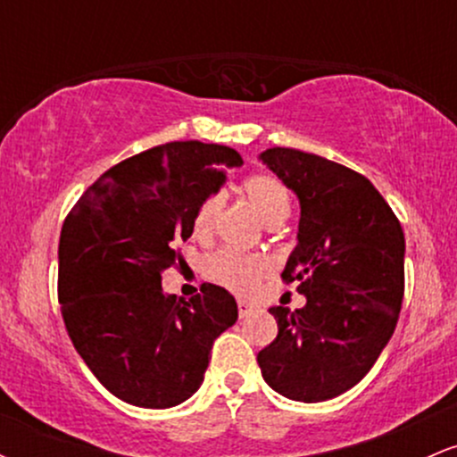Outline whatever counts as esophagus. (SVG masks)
Returning <instances> with one entry per match:
<instances>
[{"instance_id": "obj_1", "label": "esophagus", "mask_w": 457, "mask_h": 457, "mask_svg": "<svg viewBox=\"0 0 457 457\" xmlns=\"http://www.w3.org/2000/svg\"><path fill=\"white\" fill-rule=\"evenodd\" d=\"M253 312H255L253 305H249V303H246V301H238V316L240 318L251 316V313H253Z\"/></svg>"}]
</instances>
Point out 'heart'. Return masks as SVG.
Here are the masks:
<instances>
[{"label":"heart","mask_w":457,"mask_h":457,"mask_svg":"<svg viewBox=\"0 0 457 457\" xmlns=\"http://www.w3.org/2000/svg\"><path fill=\"white\" fill-rule=\"evenodd\" d=\"M243 188L251 206L266 223H281L290 212V193L279 178L270 174H251L245 178ZM221 211V195H208L197 206L193 217V232L199 238L211 236ZM272 264L269 258L258 253H245L238 249H221L206 260V275L221 283L228 290L238 295H249L262 279L270 275Z\"/></svg>","instance_id":"heart-1"}]
</instances>
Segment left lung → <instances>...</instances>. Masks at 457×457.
Returning a JSON list of instances; mask_svg holds the SVG:
<instances>
[{
  "label": "left lung",
  "mask_w": 457,
  "mask_h": 457,
  "mask_svg": "<svg viewBox=\"0 0 457 457\" xmlns=\"http://www.w3.org/2000/svg\"><path fill=\"white\" fill-rule=\"evenodd\" d=\"M262 162L296 193L298 245L283 281L305 307H270L275 342L258 363L287 400L324 402L359 382L389 344L403 298V232L365 176L324 156L269 148Z\"/></svg>",
  "instance_id": "8db88e82"
}]
</instances>
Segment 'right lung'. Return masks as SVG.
Returning <instances> with one entry per match:
<instances>
[{
	"label": "right lung",
	"instance_id": "right-lung-1",
	"mask_svg": "<svg viewBox=\"0 0 457 457\" xmlns=\"http://www.w3.org/2000/svg\"><path fill=\"white\" fill-rule=\"evenodd\" d=\"M219 165L243 159L202 141L156 145L104 171L62 225L57 298L68 337L104 389L133 406L188 400L214 339L238 320L225 287L204 283L185 301L161 286L197 206L225 182Z\"/></svg>",
	"mask_w": 457,
	"mask_h": 457
}]
</instances>
